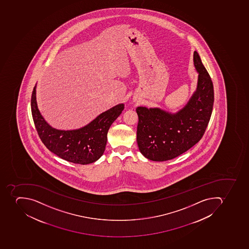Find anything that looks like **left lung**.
I'll list each match as a JSON object with an SVG mask.
<instances>
[{"mask_svg":"<svg viewBox=\"0 0 249 249\" xmlns=\"http://www.w3.org/2000/svg\"><path fill=\"white\" fill-rule=\"evenodd\" d=\"M194 65L199 73L197 89L180 111L172 114L159 108H136L138 145L151 160L178 157L199 142L206 131L213 106V85L196 51Z\"/></svg>","mask_w":249,"mask_h":249,"instance_id":"8db88e82","label":"left lung"}]
</instances>
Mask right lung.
Returning <instances> with one entry per match:
<instances>
[{
    "instance_id": "1",
    "label": "right lung",
    "mask_w": 249,
    "mask_h": 249,
    "mask_svg": "<svg viewBox=\"0 0 249 249\" xmlns=\"http://www.w3.org/2000/svg\"><path fill=\"white\" fill-rule=\"evenodd\" d=\"M36 87L32 92L31 110L36 129L47 149L57 157L78 164H89L104 154L108 130L124 110L123 104L104 112L87 126L77 130H57L45 122L36 100Z\"/></svg>"
}]
</instances>
